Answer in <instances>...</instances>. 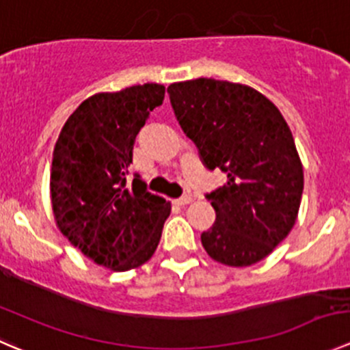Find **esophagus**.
I'll return each instance as SVG.
<instances>
[{"label": "esophagus", "mask_w": 350, "mask_h": 350, "mask_svg": "<svg viewBox=\"0 0 350 350\" xmlns=\"http://www.w3.org/2000/svg\"><path fill=\"white\" fill-rule=\"evenodd\" d=\"M190 202H192V196H183L180 197V199H175L176 206H187V204Z\"/></svg>", "instance_id": "esophagus-1"}]
</instances>
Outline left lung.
Returning <instances> with one entry per match:
<instances>
[{
  "label": "left lung",
  "instance_id": "8db88e82",
  "mask_svg": "<svg viewBox=\"0 0 350 350\" xmlns=\"http://www.w3.org/2000/svg\"><path fill=\"white\" fill-rule=\"evenodd\" d=\"M170 102L183 133L209 170L228 182L207 199L216 221L200 234L213 260L248 267L293 230L303 196V163L278 107L248 85L197 78L172 83Z\"/></svg>",
  "mask_w": 350,
  "mask_h": 350
}]
</instances>
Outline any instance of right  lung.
<instances>
[{"mask_svg":"<svg viewBox=\"0 0 350 350\" xmlns=\"http://www.w3.org/2000/svg\"><path fill=\"white\" fill-rule=\"evenodd\" d=\"M163 98L165 86L157 83L95 93L69 116L54 146L56 226L85 257L113 272L153 257L172 211L137 175L127 185L137 133Z\"/></svg>","mask_w":350,"mask_h":350,"instance_id":"right-lung-1","label":"right lung"}]
</instances>
